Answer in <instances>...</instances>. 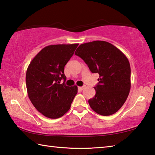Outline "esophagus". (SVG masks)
Instances as JSON below:
<instances>
[{"instance_id":"1","label":"esophagus","mask_w":155,"mask_h":155,"mask_svg":"<svg viewBox=\"0 0 155 155\" xmlns=\"http://www.w3.org/2000/svg\"><path fill=\"white\" fill-rule=\"evenodd\" d=\"M78 90H80V91H82L83 89H85V86H83V87H78Z\"/></svg>"}]
</instances>
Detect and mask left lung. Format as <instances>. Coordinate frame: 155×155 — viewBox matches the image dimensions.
<instances>
[{
    "label": "left lung",
    "mask_w": 155,
    "mask_h": 155,
    "mask_svg": "<svg viewBox=\"0 0 155 155\" xmlns=\"http://www.w3.org/2000/svg\"><path fill=\"white\" fill-rule=\"evenodd\" d=\"M92 73H98L95 96L89 100L93 110L103 116L117 112L124 104L131 88V68L121 51L106 41L80 45L75 51Z\"/></svg>",
    "instance_id": "left-lung-1"
}]
</instances>
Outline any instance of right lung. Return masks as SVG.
Listing matches in <instances>:
<instances>
[{
    "mask_svg": "<svg viewBox=\"0 0 155 155\" xmlns=\"http://www.w3.org/2000/svg\"><path fill=\"white\" fill-rule=\"evenodd\" d=\"M78 44L52 45L42 49L28 67L26 83L33 106L45 117L58 119L65 114L77 94V85L60 84L65 81L64 66Z\"/></svg>",
    "mask_w": 155,
    "mask_h": 155,
    "instance_id": "1",
    "label": "right lung"
}]
</instances>
